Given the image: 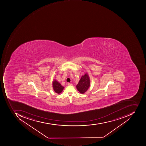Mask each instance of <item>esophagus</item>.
<instances>
[{"instance_id": "1", "label": "esophagus", "mask_w": 146, "mask_h": 146, "mask_svg": "<svg viewBox=\"0 0 146 146\" xmlns=\"http://www.w3.org/2000/svg\"><path fill=\"white\" fill-rule=\"evenodd\" d=\"M68 86H73V84L72 83H68Z\"/></svg>"}]
</instances>
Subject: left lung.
<instances>
[{
  "label": "left lung",
  "mask_w": 146,
  "mask_h": 146,
  "mask_svg": "<svg viewBox=\"0 0 146 146\" xmlns=\"http://www.w3.org/2000/svg\"><path fill=\"white\" fill-rule=\"evenodd\" d=\"M90 77L88 73H85V74L82 75L78 84L77 85V89L81 94H85L90 87Z\"/></svg>",
  "instance_id": "left-lung-1"
}]
</instances>
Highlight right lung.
<instances>
[{
    "label": "right lung",
    "instance_id": "1",
    "mask_svg": "<svg viewBox=\"0 0 146 146\" xmlns=\"http://www.w3.org/2000/svg\"><path fill=\"white\" fill-rule=\"evenodd\" d=\"M52 88L54 90L56 94H61V92L63 91L64 89V87H63L59 82H57L56 80H54L52 81Z\"/></svg>",
    "mask_w": 146,
    "mask_h": 146
}]
</instances>
